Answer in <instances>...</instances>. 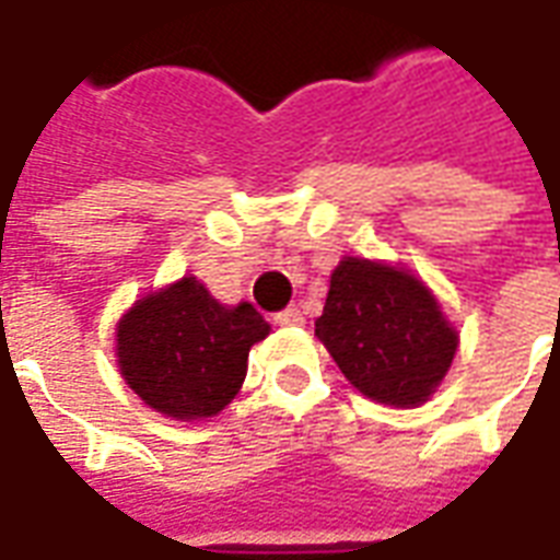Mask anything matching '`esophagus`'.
Here are the masks:
<instances>
[{
    "label": "esophagus",
    "instance_id": "34e87169",
    "mask_svg": "<svg viewBox=\"0 0 560 560\" xmlns=\"http://www.w3.org/2000/svg\"><path fill=\"white\" fill-rule=\"evenodd\" d=\"M279 327H300L303 324V312L296 308V305H291V308H284V312H279V315L272 317Z\"/></svg>",
    "mask_w": 560,
    "mask_h": 560
}]
</instances>
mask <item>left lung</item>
<instances>
[{
  "label": "left lung",
  "instance_id": "obj_1",
  "mask_svg": "<svg viewBox=\"0 0 560 560\" xmlns=\"http://www.w3.org/2000/svg\"><path fill=\"white\" fill-rule=\"evenodd\" d=\"M315 336L351 387L393 408L432 399L458 351V329L420 276L351 255L329 276Z\"/></svg>",
  "mask_w": 560,
  "mask_h": 560
}]
</instances>
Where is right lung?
Wrapping results in <instances>:
<instances>
[{
	"instance_id": "obj_1",
	"label": "right lung",
	"mask_w": 560,
	"mask_h": 560,
	"mask_svg": "<svg viewBox=\"0 0 560 560\" xmlns=\"http://www.w3.org/2000/svg\"><path fill=\"white\" fill-rule=\"evenodd\" d=\"M269 324L252 303L224 305L183 276L149 291L116 324V365L152 411L179 422L215 417L240 393L252 345Z\"/></svg>"
}]
</instances>
